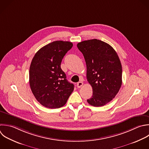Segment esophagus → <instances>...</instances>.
Here are the masks:
<instances>
[{
	"label": "esophagus",
	"mask_w": 149,
	"mask_h": 149,
	"mask_svg": "<svg viewBox=\"0 0 149 149\" xmlns=\"http://www.w3.org/2000/svg\"><path fill=\"white\" fill-rule=\"evenodd\" d=\"M83 82H81V81H79V82H78V83H77V84H76V86H77V87L78 88H80V87H81L83 86Z\"/></svg>",
	"instance_id": "esophagus-1"
}]
</instances>
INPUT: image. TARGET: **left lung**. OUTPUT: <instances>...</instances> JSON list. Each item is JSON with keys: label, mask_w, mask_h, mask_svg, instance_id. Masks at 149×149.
Returning <instances> with one entry per match:
<instances>
[{"label": "left lung", "mask_w": 149, "mask_h": 149, "mask_svg": "<svg viewBox=\"0 0 149 149\" xmlns=\"http://www.w3.org/2000/svg\"><path fill=\"white\" fill-rule=\"evenodd\" d=\"M77 47L83 54L87 66V79L93 88L87 100L94 107H101L115 98L122 85V69L114 49L99 40L84 41Z\"/></svg>", "instance_id": "obj_1"}]
</instances>
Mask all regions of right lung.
I'll use <instances>...</instances> for the list:
<instances>
[{
	"instance_id": "right-lung-1",
	"label": "right lung",
	"mask_w": 149,
	"mask_h": 149,
	"mask_svg": "<svg viewBox=\"0 0 149 149\" xmlns=\"http://www.w3.org/2000/svg\"><path fill=\"white\" fill-rule=\"evenodd\" d=\"M73 47L69 41H55L41 48L34 55L29 71V83L36 100L44 107L64 106L74 90L61 68L64 56Z\"/></svg>"
}]
</instances>
